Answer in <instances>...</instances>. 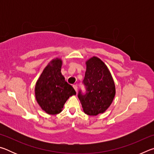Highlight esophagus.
Returning a JSON list of instances; mask_svg holds the SVG:
<instances>
[{
	"label": "esophagus",
	"mask_w": 154,
	"mask_h": 154,
	"mask_svg": "<svg viewBox=\"0 0 154 154\" xmlns=\"http://www.w3.org/2000/svg\"><path fill=\"white\" fill-rule=\"evenodd\" d=\"M72 87H73L75 90L77 92V85H72Z\"/></svg>",
	"instance_id": "1"
}]
</instances>
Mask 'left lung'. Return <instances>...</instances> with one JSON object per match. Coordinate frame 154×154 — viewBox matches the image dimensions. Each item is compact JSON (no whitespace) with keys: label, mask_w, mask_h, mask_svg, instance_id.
Wrapping results in <instances>:
<instances>
[{"label":"left lung","mask_w":154,"mask_h":154,"mask_svg":"<svg viewBox=\"0 0 154 154\" xmlns=\"http://www.w3.org/2000/svg\"><path fill=\"white\" fill-rule=\"evenodd\" d=\"M86 71L83 80L87 92L79 91L78 97L83 111L89 116H97L107 110L116 95V85L106 65L96 56L85 62Z\"/></svg>","instance_id":"1"}]
</instances>
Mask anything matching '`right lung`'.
I'll use <instances>...</instances> for the list:
<instances>
[{
  "instance_id": "1",
  "label": "right lung",
  "mask_w": 154,
  "mask_h": 154,
  "mask_svg": "<svg viewBox=\"0 0 154 154\" xmlns=\"http://www.w3.org/2000/svg\"><path fill=\"white\" fill-rule=\"evenodd\" d=\"M61 58H56L49 62L36 81L35 93L36 102L49 115H56L62 111L70 96L76 92L62 75Z\"/></svg>"
}]
</instances>
